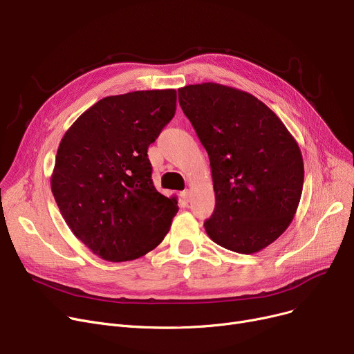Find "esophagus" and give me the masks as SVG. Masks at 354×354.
<instances>
[{"label":"esophagus","mask_w":354,"mask_h":354,"mask_svg":"<svg viewBox=\"0 0 354 354\" xmlns=\"http://www.w3.org/2000/svg\"><path fill=\"white\" fill-rule=\"evenodd\" d=\"M180 195H182V198H183L185 201L189 202V201H191V195H192V194H191V191H189V189H185Z\"/></svg>","instance_id":"34e87169"}]
</instances>
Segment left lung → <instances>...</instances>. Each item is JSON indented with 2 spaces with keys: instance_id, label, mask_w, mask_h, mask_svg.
<instances>
[{
  "instance_id": "left-lung-1",
  "label": "left lung",
  "mask_w": 354,
  "mask_h": 354,
  "mask_svg": "<svg viewBox=\"0 0 354 354\" xmlns=\"http://www.w3.org/2000/svg\"><path fill=\"white\" fill-rule=\"evenodd\" d=\"M178 95L209 156L216 202L203 222L207 234L234 252L261 251L288 228L299 207L304 182L299 145L247 91L202 83Z\"/></svg>"
}]
</instances>
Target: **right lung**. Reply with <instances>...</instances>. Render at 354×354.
I'll return each mask as SVG.
<instances>
[{"label":"right lung","mask_w":354,"mask_h":354,"mask_svg":"<svg viewBox=\"0 0 354 354\" xmlns=\"http://www.w3.org/2000/svg\"><path fill=\"white\" fill-rule=\"evenodd\" d=\"M176 90H142L93 104L63 136L51 191L84 245L106 261L156 248L178 212L153 187L147 147L172 120Z\"/></svg>","instance_id":"right-lung-1"}]
</instances>
